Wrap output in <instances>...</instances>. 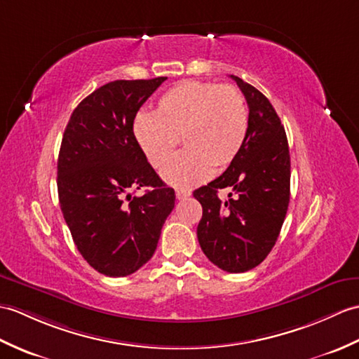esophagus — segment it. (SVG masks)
Listing matches in <instances>:
<instances>
[{"label": "esophagus", "instance_id": "obj_1", "mask_svg": "<svg viewBox=\"0 0 359 359\" xmlns=\"http://www.w3.org/2000/svg\"><path fill=\"white\" fill-rule=\"evenodd\" d=\"M191 196V191L189 189H176V197L177 200H183Z\"/></svg>", "mask_w": 359, "mask_h": 359}]
</instances>
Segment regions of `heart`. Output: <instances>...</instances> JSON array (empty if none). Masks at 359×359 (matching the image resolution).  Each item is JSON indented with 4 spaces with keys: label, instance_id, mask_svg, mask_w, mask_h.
<instances>
[{
    "label": "heart",
    "instance_id": "heart-1",
    "mask_svg": "<svg viewBox=\"0 0 359 359\" xmlns=\"http://www.w3.org/2000/svg\"><path fill=\"white\" fill-rule=\"evenodd\" d=\"M249 113L232 86L183 81L157 99L153 114L133 122L140 151L156 170L165 168L182 139L186 151L162 172L174 188H193L236 161L246 140Z\"/></svg>",
    "mask_w": 359,
    "mask_h": 359
}]
</instances>
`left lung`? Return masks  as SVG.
Returning a JSON list of instances; mask_svg holds the SVG:
<instances>
[{"label": "left lung", "mask_w": 359, "mask_h": 359, "mask_svg": "<svg viewBox=\"0 0 359 359\" xmlns=\"http://www.w3.org/2000/svg\"><path fill=\"white\" fill-rule=\"evenodd\" d=\"M249 107L246 140L220 177L194 191L203 208L197 238L217 268L246 272L260 264L277 241L290 198V156L285 127L269 99L231 74ZM231 191L224 203L217 194Z\"/></svg>", "instance_id": "1"}]
</instances>
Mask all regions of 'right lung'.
Listing matches in <instances>:
<instances>
[{
	"instance_id": "obj_1",
	"label": "right lung",
	"mask_w": 359,
	"mask_h": 359,
	"mask_svg": "<svg viewBox=\"0 0 359 359\" xmlns=\"http://www.w3.org/2000/svg\"><path fill=\"white\" fill-rule=\"evenodd\" d=\"M165 79L108 82L74 108L64 131L61 211L81 255L107 277H127L153 257L176 202L133 136L139 108ZM140 187L149 189L133 198Z\"/></svg>"
}]
</instances>
